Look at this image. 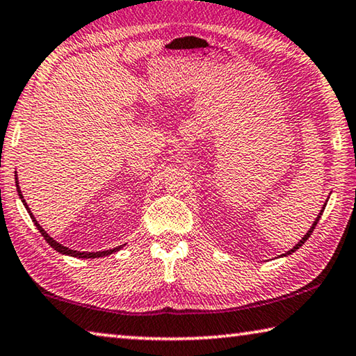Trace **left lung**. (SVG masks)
I'll return each instance as SVG.
<instances>
[{
  "label": "left lung",
  "instance_id": "left-lung-1",
  "mask_svg": "<svg viewBox=\"0 0 356 356\" xmlns=\"http://www.w3.org/2000/svg\"><path fill=\"white\" fill-rule=\"evenodd\" d=\"M326 202H328V201H326ZM326 202H325V204H323V207H321V211H320V213H318V217L317 218H315V222L312 223V227H310L309 228V231H307V233L306 234H304V238L300 241V242H298V244L295 245V247H293V249H290L289 252H286V253H284V255H280V257H286V255H291V253L293 252H296L298 249H300V247L304 244V242H306L309 238H310V234H312V231L315 229V227H317V223H318V220H320V217H321V213H323V211H325V207H326Z\"/></svg>",
  "mask_w": 356,
  "mask_h": 356
}]
</instances>
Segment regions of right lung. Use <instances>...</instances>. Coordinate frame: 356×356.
I'll list each match as a JSON object with an SVG mask.
<instances>
[{
  "mask_svg": "<svg viewBox=\"0 0 356 356\" xmlns=\"http://www.w3.org/2000/svg\"><path fill=\"white\" fill-rule=\"evenodd\" d=\"M15 185H17V193H19V196H20V200H22V202H24V206L26 207V211H28V213H30V217H31V220H33V223L36 225V228L39 229V233L42 234V238L47 241V244L52 247L54 250H56L58 253H61V255H67V257H74V258H99V257H107V255H112V253H115V252H118L122 249L123 245H118V247H115V249H111V250H103V252H79V250H72V249H67V247H65L63 244H60V242H56L54 238H50V236L47 234V231H44V228L41 227V225L38 223V220L35 218V216H33L31 213V211H30V207L26 206V202H25V200H24V195H22V190H20V187H19V179H17V171H15Z\"/></svg>",
  "mask_w": 356,
  "mask_h": 356,
  "instance_id": "right-lung-1",
  "label": "right lung"
}]
</instances>
